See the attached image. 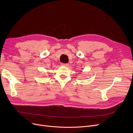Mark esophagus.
Returning <instances> with one entry per match:
<instances>
[{
    "label": "esophagus",
    "mask_w": 133,
    "mask_h": 133,
    "mask_svg": "<svg viewBox=\"0 0 133 133\" xmlns=\"http://www.w3.org/2000/svg\"><path fill=\"white\" fill-rule=\"evenodd\" d=\"M61 66H65V67H67V66H68V64H61Z\"/></svg>",
    "instance_id": "34e87169"
}]
</instances>
